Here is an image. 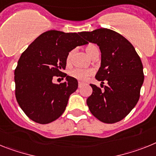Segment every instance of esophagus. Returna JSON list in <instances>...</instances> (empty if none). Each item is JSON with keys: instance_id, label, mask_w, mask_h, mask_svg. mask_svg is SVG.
<instances>
[{"instance_id": "obj_1", "label": "esophagus", "mask_w": 156, "mask_h": 156, "mask_svg": "<svg viewBox=\"0 0 156 156\" xmlns=\"http://www.w3.org/2000/svg\"><path fill=\"white\" fill-rule=\"evenodd\" d=\"M83 86V83L82 82H78V88H82Z\"/></svg>"}]
</instances>
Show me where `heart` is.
Masks as SVG:
<instances>
[{
	"label": "heart",
	"mask_w": 156,
	"mask_h": 156,
	"mask_svg": "<svg viewBox=\"0 0 156 156\" xmlns=\"http://www.w3.org/2000/svg\"><path fill=\"white\" fill-rule=\"evenodd\" d=\"M74 50H71L67 54L66 57V64L67 66H70L71 64V59H72L73 54H74ZM86 52H87L89 56L92 58L94 57V55L99 54V50L97 46L93 44H89L86 47ZM94 74V70L91 68L88 69H82V68H74L71 70L69 72V75L71 78H74V79L80 81V82H86V80L92 76Z\"/></svg>",
	"instance_id": "1"
}]
</instances>
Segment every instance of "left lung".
I'll list each match as a JSON object with an SVG mask.
<instances>
[{"mask_svg": "<svg viewBox=\"0 0 156 156\" xmlns=\"http://www.w3.org/2000/svg\"><path fill=\"white\" fill-rule=\"evenodd\" d=\"M89 42L97 44L101 52V66L96 75L104 89L90 84L93 93L86 103L95 117L112 124L126 117L140 98L144 82L143 65L134 47L120 34L106 28L81 32Z\"/></svg>", "mask_w": 156, "mask_h": 156, "instance_id": "1", "label": "left lung"}]
</instances>
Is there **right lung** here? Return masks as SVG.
<instances>
[{"mask_svg":"<svg viewBox=\"0 0 156 156\" xmlns=\"http://www.w3.org/2000/svg\"><path fill=\"white\" fill-rule=\"evenodd\" d=\"M80 33L48 30L37 37L22 53L15 70L16 101L32 121L47 124L66 109L69 97L78 89V81L63 72L66 57L77 46L87 41ZM55 76L66 82L54 84Z\"/></svg>","mask_w":156,"mask_h":156,"instance_id":"obj_1","label":"right lung"}]
</instances>
